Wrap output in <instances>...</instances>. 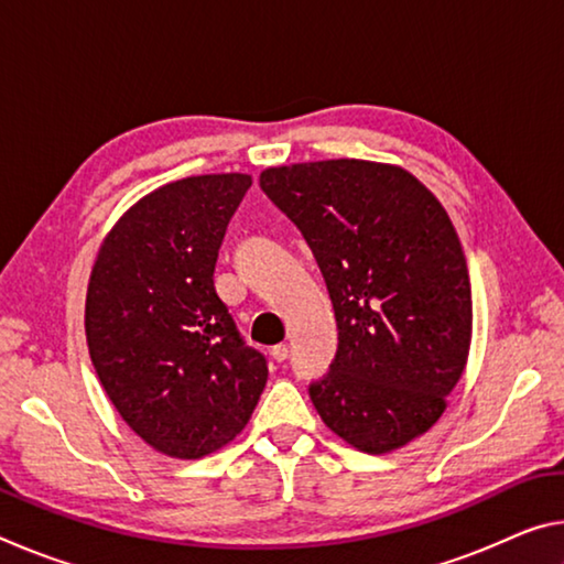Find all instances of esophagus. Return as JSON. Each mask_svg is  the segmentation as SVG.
Returning a JSON list of instances; mask_svg holds the SVG:
<instances>
[{
	"label": "esophagus",
	"mask_w": 564,
	"mask_h": 564,
	"mask_svg": "<svg viewBox=\"0 0 564 564\" xmlns=\"http://www.w3.org/2000/svg\"><path fill=\"white\" fill-rule=\"evenodd\" d=\"M271 356H273V360L283 362L285 358H289V346H285V343H279V346L271 348Z\"/></svg>",
	"instance_id": "1"
}]
</instances>
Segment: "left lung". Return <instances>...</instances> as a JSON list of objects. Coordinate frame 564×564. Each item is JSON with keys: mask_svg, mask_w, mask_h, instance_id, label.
Segmentation results:
<instances>
[{"mask_svg": "<svg viewBox=\"0 0 564 564\" xmlns=\"http://www.w3.org/2000/svg\"><path fill=\"white\" fill-rule=\"evenodd\" d=\"M265 196L301 228L338 323L318 415L360 453L408 445L441 420L467 366L473 293L460 238L410 171L328 159L261 171Z\"/></svg>", "mask_w": 564, "mask_h": 564, "instance_id": "left-lung-1", "label": "left lung"}]
</instances>
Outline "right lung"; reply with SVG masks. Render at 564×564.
I'll return each mask as SVG.
<instances>
[{"instance_id": "obj_1", "label": "right lung", "mask_w": 564, "mask_h": 564, "mask_svg": "<svg viewBox=\"0 0 564 564\" xmlns=\"http://www.w3.org/2000/svg\"><path fill=\"white\" fill-rule=\"evenodd\" d=\"M248 174L171 181L123 212L99 246L84 328L94 370L133 433L178 460L241 435L269 380L214 269Z\"/></svg>"}]
</instances>
